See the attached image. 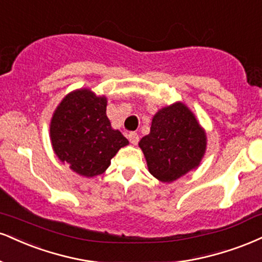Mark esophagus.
<instances>
[{"label":"esophagus","mask_w":262,"mask_h":262,"mask_svg":"<svg viewBox=\"0 0 262 262\" xmlns=\"http://www.w3.org/2000/svg\"><path fill=\"white\" fill-rule=\"evenodd\" d=\"M128 139L133 145H137L138 141H139V135H138L137 133H134V132H132V133L128 134Z\"/></svg>","instance_id":"1"}]
</instances>
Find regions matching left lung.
Wrapping results in <instances>:
<instances>
[{"label":"left lung","mask_w":262,"mask_h":262,"mask_svg":"<svg viewBox=\"0 0 262 262\" xmlns=\"http://www.w3.org/2000/svg\"><path fill=\"white\" fill-rule=\"evenodd\" d=\"M154 177L171 183L200 165L206 133L184 103L163 107L154 116L150 133L139 143Z\"/></svg>","instance_id":"left-lung-1"}]
</instances>
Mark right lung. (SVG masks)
I'll use <instances>...</instances> for the list:
<instances>
[{"label": "right lung", "mask_w": 262, "mask_h": 262, "mask_svg": "<svg viewBox=\"0 0 262 262\" xmlns=\"http://www.w3.org/2000/svg\"><path fill=\"white\" fill-rule=\"evenodd\" d=\"M107 99L89 89L72 91L61 101L50 124L55 154L84 177H95L111 165V159L129 144L106 116Z\"/></svg>", "instance_id": "right-lung-1"}]
</instances>
